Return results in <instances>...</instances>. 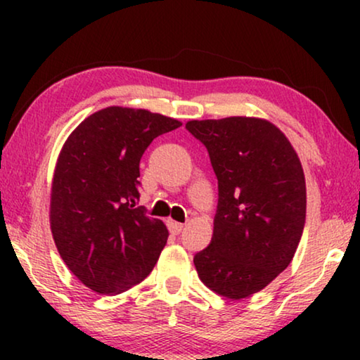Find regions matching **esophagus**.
Listing matches in <instances>:
<instances>
[{"instance_id": "34e87169", "label": "esophagus", "mask_w": 360, "mask_h": 360, "mask_svg": "<svg viewBox=\"0 0 360 360\" xmlns=\"http://www.w3.org/2000/svg\"><path fill=\"white\" fill-rule=\"evenodd\" d=\"M167 226H169V231L172 234H180L181 229H184V224L176 223V221H172V219L167 221Z\"/></svg>"}]
</instances>
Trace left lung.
<instances>
[{
  "label": "left lung",
  "instance_id": "1",
  "mask_svg": "<svg viewBox=\"0 0 360 360\" xmlns=\"http://www.w3.org/2000/svg\"><path fill=\"white\" fill-rule=\"evenodd\" d=\"M218 179L213 239L193 257L206 287L240 300L292 262L304 228L307 185L282 131L259 117L188 121Z\"/></svg>",
  "mask_w": 360,
  "mask_h": 360
}]
</instances>
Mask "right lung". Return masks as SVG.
Returning <instances> with one entry per match:
<instances>
[{
    "mask_svg": "<svg viewBox=\"0 0 360 360\" xmlns=\"http://www.w3.org/2000/svg\"><path fill=\"white\" fill-rule=\"evenodd\" d=\"M181 122L110 106L82 121L58 155L51 229L58 254L83 285L121 293L152 272L169 238L139 201V162L157 136Z\"/></svg>",
    "mask_w": 360,
    "mask_h": 360,
    "instance_id": "right-lung-1",
    "label": "right lung"
}]
</instances>
